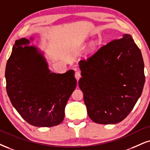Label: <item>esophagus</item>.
<instances>
[{
	"label": "esophagus",
	"mask_w": 150,
	"mask_h": 150,
	"mask_svg": "<svg viewBox=\"0 0 150 150\" xmlns=\"http://www.w3.org/2000/svg\"><path fill=\"white\" fill-rule=\"evenodd\" d=\"M81 77V71L78 70V71H76L75 72V78L76 79L77 81H79V79H80Z\"/></svg>",
	"instance_id": "34e87169"
}]
</instances>
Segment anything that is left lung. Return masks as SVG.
Listing matches in <instances>:
<instances>
[{
    "label": "left lung",
    "instance_id": "1",
    "mask_svg": "<svg viewBox=\"0 0 150 150\" xmlns=\"http://www.w3.org/2000/svg\"><path fill=\"white\" fill-rule=\"evenodd\" d=\"M88 116L98 124L122 121L137 102L145 84L141 51L130 35L99 48L86 60L79 62Z\"/></svg>",
    "mask_w": 150,
    "mask_h": 150
}]
</instances>
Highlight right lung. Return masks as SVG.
I'll list each match as a JSON object with an SVG mask.
<instances>
[{"instance_id": "1", "label": "right lung", "mask_w": 150, "mask_h": 150, "mask_svg": "<svg viewBox=\"0 0 150 150\" xmlns=\"http://www.w3.org/2000/svg\"><path fill=\"white\" fill-rule=\"evenodd\" d=\"M29 43L21 38L13 46L5 68L7 95L28 124L56 126L63 121L66 104L76 87L74 71L51 72L42 53Z\"/></svg>"}]
</instances>
